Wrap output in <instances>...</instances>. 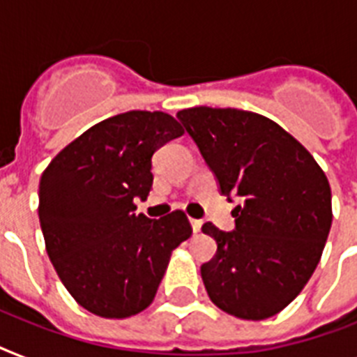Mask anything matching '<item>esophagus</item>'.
I'll return each mask as SVG.
<instances>
[{
	"label": "esophagus",
	"mask_w": 357,
	"mask_h": 357,
	"mask_svg": "<svg viewBox=\"0 0 357 357\" xmlns=\"http://www.w3.org/2000/svg\"><path fill=\"white\" fill-rule=\"evenodd\" d=\"M202 220H198V218H190V226H192V231H195V234H198V231H200L202 229Z\"/></svg>",
	"instance_id": "esophagus-1"
}]
</instances>
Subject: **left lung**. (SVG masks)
I'll return each mask as SVG.
<instances>
[{"label":"left lung","mask_w":357,"mask_h":357,"mask_svg":"<svg viewBox=\"0 0 357 357\" xmlns=\"http://www.w3.org/2000/svg\"><path fill=\"white\" fill-rule=\"evenodd\" d=\"M218 179L222 195L243 204L235 231L211 222L202 231L217 254L200 268L209 298L244 321L285 310L310 282L332 228V189L310 151L282 126L241 109L179 111Z\"/></svg>","instance_id":"8db88e82"}]
</instances>
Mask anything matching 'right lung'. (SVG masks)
Returning a JSON list of instances; mask_svg holds the SVG:
<instances>
[{
	"instance_id": "right-lung-1",
	"label": "right lung",
	"mask_w": 357,
	"mask_h": 357,
	"mask_svg": "<svg viewBox=\"0 0 357 357\" xmlns=\"http://www.w3.org/2000/svg\"><path fill=\"white\" fill-rule=\"evenodd\" d=\"M183 135L161 111H129L98 122L64 146L42 172L38 218L46 252L81 307L128 319L153 302L174 248L192 234L183 211L159 220L135 215L150 195L151 155Z\"/></svg>"
}]
</instances>
